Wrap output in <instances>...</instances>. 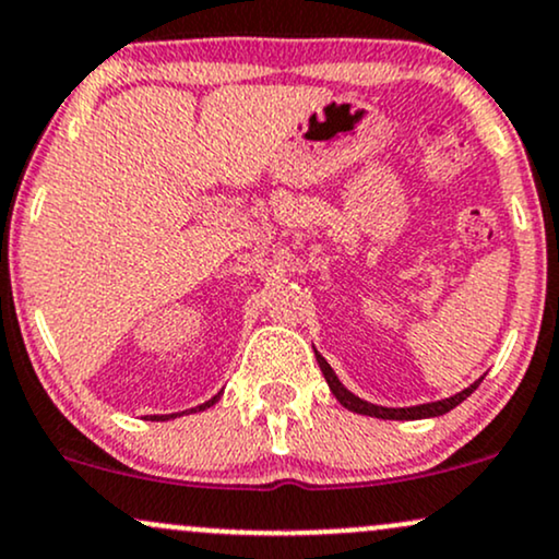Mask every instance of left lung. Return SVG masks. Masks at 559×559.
<instances>
[{"label":"left lung","mask_w":559,"mask_h":559,"mask_svg":"<svg viewBox=\"0 0 559 559\" xmlns=\"http://www.w3.org/2000/svg\"><path fill=\"white\" fill-rule=\"evenodd\" d=\"M317 360H319V369L324 373L326 384H330L332 395L340 400V405H345L347 411L353 413H360V416H373V418H390V421H418V418H435V416H442V413H448L455 408V405H461L465 397L471 395V392L476 390L478 382H474L468 386V390L457 392V395H452L448 400H437V403H424V405H413V408H382V405H373V403H366V400H360L353 395L350 390H345L343 382H340L337 377H334L332 366L326 364L324 358L317 353Z\"/></svg>","instance_id":"1"}]
</instances>
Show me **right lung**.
<instances>
[{"mask_svg":"<svg viewBox=\"0 0 559 559\" xmlns=\"http://www.w3.org/2000/svg\"><path fill=\"white\" fill-rule=\"evenodd\" d=\"M216 400H219V395H214L212 400H209V403H203V405H199V408H190V411H206V408H212ZM175 416H180V413H173V416H154V418H151V421H169V418H175Z\"/></svg>","mask_w":559,"mask_h":559,"instance_id":"right-lung-1","label":"right lung"}]
</instances>
